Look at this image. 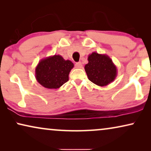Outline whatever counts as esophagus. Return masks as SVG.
<instances>
[{
    "label": "esophagus",
    "instance_id": "obj_1",
    "mask_svg": "<svg viewBox=\"0 0 151 151\" xmlns=\"http://www.w3.org/2000/svg\"><path fill=\"white\" fill-rule=\"evenodd\" d=\"M76 67L78 68V69H81V68L82 67V63H80V62H79V63H76Z\"/></svg>",
    "mask_w": 151,
    "mask_h": 151
}]
</instances>
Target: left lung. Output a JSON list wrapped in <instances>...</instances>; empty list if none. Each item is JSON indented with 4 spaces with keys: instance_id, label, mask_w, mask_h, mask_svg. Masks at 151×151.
<instances>
[{
    "instance_id": "obj_1",
    "label": "left lung",
    "mask_w": 151,
    "mask_h": 151,
    "mask_svg": "<svg viewBox=\"0 0 151 151\" xmlns=\"http://www.w3.org/2000/svg\"><path fill=\"white\" fill-rule=\"evenodd\" d=\"M88 61L84 69L88 80L93 83L104 86L114 81L117 70L110 57L106 54L93 52L88 55Z\"/></svg>"
}]
</instances>
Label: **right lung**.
<instances>
[{"label": "right lung", "instance_id": "obj_1", "mask_svg": "<svg viewBox=\"0 0 151 151\" xmlns=\"http://www.w3.org/2000/svg\"><path fill=\"white\" fill-rule=\"evenodd\" d=\"M73 67L71 61L65 60L61 55H51L39 62L35 70V77L45 88L56 89L69 80V73Z\"/></svg>", "mask_w": 151, "mask_h": 151}]
</instances>
